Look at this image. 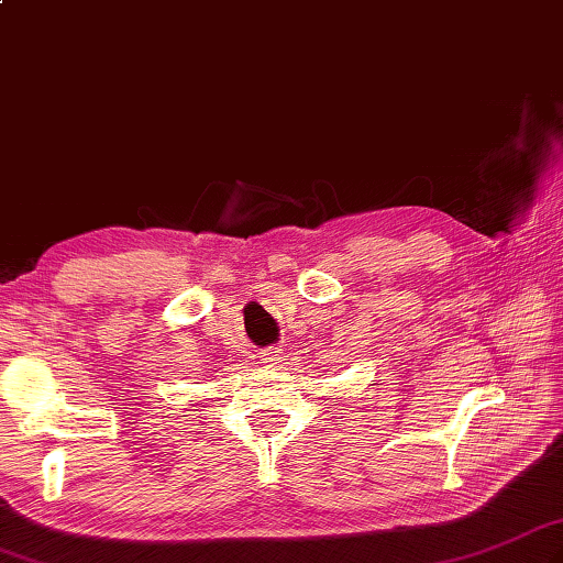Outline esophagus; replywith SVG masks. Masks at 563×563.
Listing matches in <instances>:
<instances>
[{
    "label": "esophagus",
    "instance_id": "esophagus-1",
    "mask_svg": "<svg viewBox=\"0 0 563 563\" xmlns=\"http://www.w3.org/2000/svg\"><path fill=\"white\" fill-rule=\"evenodd\" d=\"M261 361L266 367H275L280 361V355H278V351H266V353H261Z\"/></svg>",
    "mask_w": 563,
    "mask_h": 563
}]
</instances>
